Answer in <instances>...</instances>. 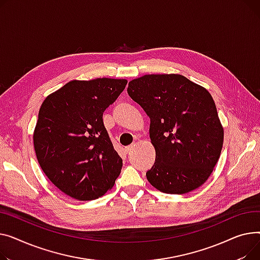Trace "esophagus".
<instances>
[{"instance_id": "obj_1", "label": "esophagus", "mask_w": 260, "mask_h": 260, "mask_svg": "<svg viewBox=\"0 0 260 260\" xmlns=\"http://www.w3.org/2000/svg\"><path fill=\"white\" fill-rule=\"evenodd\" d=\"M133 148H134V146H133V145L128 146V147H126V148H125V152H126V153L128 154V153H130V152L133 150Z\"/></svg>"}]
</instances>
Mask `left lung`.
<instances>
[{"mask_svg":"<svg viewBox=\"0 0 260 260\" xmlns=\"http://www.w3.org/2000/svg\"><path fill=\"white\" fill-rule=\"evenodd\" d=\"M129 96L150 117L155 162L150 184L185 194L209 178L220 156L223 128L209 91L180 74H146L128 85Z\"/></svg>","mask_w":260,"mask_h":260,"instance_id":"8db88e82","label":"left lung"}]
</instances>
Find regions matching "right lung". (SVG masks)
<instances>
[{"label": "right lung", "mask_w": 260, "mask_h": 260, "mask_svg": "<svg viewBox=\"0 0 260 260\" xmlns=\"http://www.w3.org/2000/svg\"><path fill=\"white\" fill-rule=\"evenodd\" d=\"M128 81H71L43 102L34 132L38 161L52 184L78 201L110 190L123 159L114 150L103 113Z\"/></svg>", "instance_id": "1"}]
</instances>
